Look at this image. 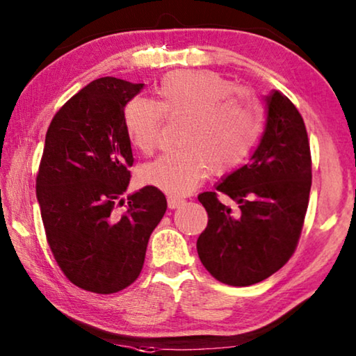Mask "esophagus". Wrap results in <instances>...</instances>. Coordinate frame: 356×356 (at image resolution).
I'll list each match as a JSON object with an SVG mask.
<instances>
[{
	"mask_svg": "<svg viewBox=\"0 0 356 356\" xmlns=\"http://www.w3.org/2000/svg\"><path fill=\"white\" fill-rule=\"evenodd\" d=\"M185 203L184 198H177V196H168V204L171 209H176L179 206H182Z\"/></svg>",
	"mask_w": 356,
	"mask_h": 356,
	"instance_id": "34e87169",
	"label": "esophagus"
}]
</instances>
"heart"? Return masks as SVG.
Segmentation results:
<instances>
[{"label": "heart", "instance_id": "1", "mask_svg": "<svg viewBox=\"0 0 356 356\" xmlns=\"http://www.w3.org/2000/svg\"><path fill=\"white\" fill-rule=\"evenodd\" d=\"M156 102L132 97L123 108L131 145L152 155L166 120H182L179 150L140 169V180L171 196L195 190L208 174L224 176L245 163L264 126L259 100L212 72H177L156 86Z\"/></svg>", "mask_w": 356, "mask_h": 356}]
</instances>
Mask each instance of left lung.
Returning a JSON list of instances; mask_svg holds the SVG:
<instances>
[{
    "label": "left lung",
    "mask_w": 356,
    "mask_h": 356,
    "mask_svg": "<svg viewBox=\"0 0 356 356\" xmlns=\"http://www.w3.org/2000/svg\"><path fill=\"white\" fill-rule=\"evenodd\" d=\"M267 124L251 163L198 196L208 227L196 249L220 283L251 286L283 267L304 227L312 187V155L299 110L278 91L265 97ZM238 204L232 210L218 193Z\"/></svg>",
    "instance_id": "1"
}]
</instances>
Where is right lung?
Listing matches in <instances>:
<instances>
[{
	"label": "right lung",
	"mask_w": 356,
	"mask_h": 356,
	"mask_svg": "<svg viewBox=\"0 0 356 356\" xmlns=\"http://www.w3.org/2000/svg\"><path fill=\"white\" fill-rule=\"evenodd\" d=\"M144 84L94 79L62 105L46 132L36 198L46 240L63 275L84 291L113 294L144 267L148 238L168 203L160 188L127 196L134 163L123 108Z\"/></svg>",
	"instance_id": "right-lung-1"
}]
</instances>
